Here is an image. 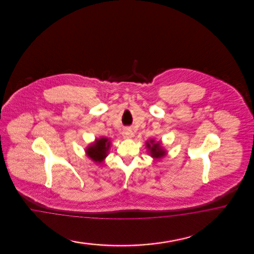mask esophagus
I'll use <instances>...</instances> for the list:
<instances>
[{
	"label": "esophagus",
	"instance_id": "esophagus-1",
	"mask_svg": "<svg viewBox=\"0 0 254 254\" xmlns=\"http://www.w3.org/2000/svg\"><path fill=\"white\" fill-rule=\"evenodd\" d=\"M122 134H123V137L125 138H131L133 136H134L133 131H132V129L129 128V127H126V128H124Z\"/></svg>",
	"mask_w": 254,
	"mask_h": 254
}]
</instances>
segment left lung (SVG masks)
<instances>
[{
    "label": "left lung",
    "mask_w": 254,
    "mask_h": 254,
    "mask_svg": "<svg viewBox=\"0 0 254 254\" xmlns=\"http://www.w3.org/2000/svg\"><path fill=\"white\" fill-rule=\"evenodd\" d=\"M148 154L151 155L154 159H161L166 154L167 151L163 147L161 141H156L154 138H151L145 142Z\"/></svg>",
    "instance_id": "left-lung-1"
}]
</instances>
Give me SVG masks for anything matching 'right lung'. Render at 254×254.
Segmentation results:
<instances>
[{
  "instance_id": "right-lung-1",
  "label": "right lung",
  "mask_w": 254,
  "mask_h": 254,
  "mask_svg": "<svg viewBox=\"0 0 254 254\" xmlns=\"http://www.w3.org/2000/svg\"><path fill=\"white\" fill-rule=\"evenodd\" d=\"M111 144V139L106 137L95 138V140L85 148V154L92 161L101 164L109 154Z\"/></svg>"
}]
</instances>
